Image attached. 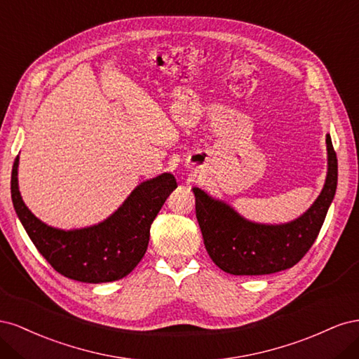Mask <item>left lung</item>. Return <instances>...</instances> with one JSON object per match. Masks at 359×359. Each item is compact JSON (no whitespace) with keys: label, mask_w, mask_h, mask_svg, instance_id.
Returning a JSON list of instances; mask_svg holds the SVG:
<instances>
[{"label":"left lung","mask_w":359,"mask_h":359,"mask_svg":"<svg viewBox=\"0 0 359 359\" xmlns=\"http://www.w3.org/2000/svg\"><path fill=\"white\" fill-rule=\"evenodd\" d=\"M327 154L328 172L320 194L306 212L287 223L247 220L229 203L193 187L203 244L212 262L233 276L274 274L298 264L316 241L335 196L339 168L330 135Z\"/></svg>","instance_id":"8db88e82"}]
</instances>
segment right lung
Instances as JSON below:
<instances>
[{
	"mask_svg": "<svg viewBox=\"0 0 359 359\" xmlns=\"http://www.w3.org/2000/svg\"><path fill=\"white\" fill-rule=\"evenodd\" d=\"M19 156L12 169V201L29 240L52 268L83 283H107L132 273L144 257L151 223L177 189L170 172L140 182L103 222L81 229H58L41 222L22 201L18 184Z\"/></svg>",
	"mask_w": 359,
	"mask_h": 359,
	"instance_id": "1",
	"label": "right lung"
}]
</instances>
